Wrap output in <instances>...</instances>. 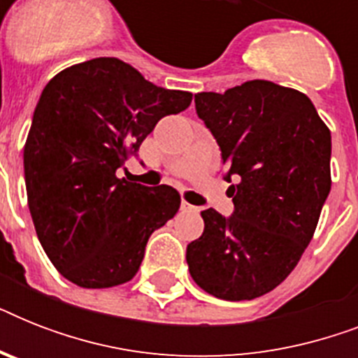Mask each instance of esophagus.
Segmentation results:
<instances>
[{
  "label": "esophagus",
  "instance_id": "34e87169",
  "mask_svg": "<svg viewBox=\"0 0 358 358\" xmlns=\"http://www.w3.org/2000/svg\"><path fill=\"white\" fill-rule=\"evenodd\" d=\"M180 208H182V212H195L196 210L195 206H191L189 202L184 201V199H182V202H180Z\"/></svg>",
  "mask_w": 358,
  "mask_h": 358
}]
</instances>
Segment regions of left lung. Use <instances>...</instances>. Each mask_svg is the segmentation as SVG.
<instances>
[{
    "label": "left lung",
    "mask_w": 358,
    "mask_h": 358,
    "mask_svg": "<svg viewBox=\"0 0 358 358\" xmlns=\"http://www.w3.org/2000/svg\"><path fill=\"white\" fill-rule=\"evenodd\" d=\"M234 176V213L201 212L204 232L187 245L193 280L213 297L250 301L294 271L331 191V129L303 92L266 80L223 94H195Z\"/></svg>",
    "instance_id": "1"
}]
</instances>
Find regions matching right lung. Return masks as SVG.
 Masks as SVG:
<instances>
[{
  "label": "right lung",
  "mask_w": 358,
  "mask_h": 358,
  "mask_svg": "<svg viewBox=\"0 0 358 358\" xmlns=\"http://www.w3.org/2000/svg\"><path fill=\"white\" fill-rule=\"evenodd\" d=\"M193 94L98 57L53 76L24 146L27 204L42 249L81 288H113L139 271L146 241L176 215L180 193L119 178L157 120Z\"/></svg>",
  "instance_id": "add662e5"
}]
</instances>
